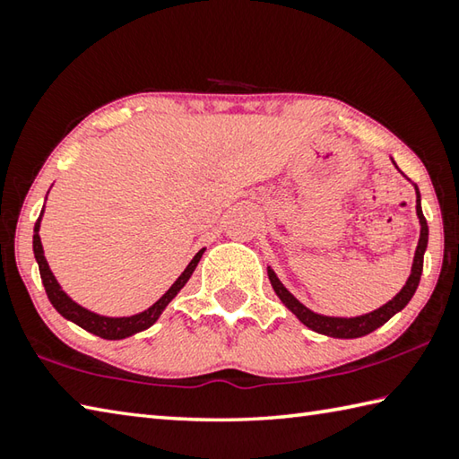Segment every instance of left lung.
<instances>
[{
    "instance_id": "8db88e82",
    "label": "left lung",
    "mask_w": 459,
    "mask_h": 459,
    "mask_svg": "<svg viewBox=\"0 0 459 459\" xmlns=\"http://www.w3.org/2000/svg\"><path fill=\"white\" fill-rule=\"evenodd\" d=\"M393 165H395V160H393ZM413 187H415V195H417L415 212H417V217H420L421 231H420V242H417V247H415L411 274H409L405 286L401 288V290L395 296H393V299L387 304H383V307H379L377 310L367 312V315H359V316L318 315V312L304 307V304L299 299H296L294 294L288 292V288L282 282H280L276 272L268 266V278H270L272 288H274L276 296L280 300H282L284 307L290 310L292 315L299 318L304 326H308L310 331H315L318 334L333 336V339H359V336H365L368 333L377 331V328L387 323L391 316H395L397 312H401L407 307L409 300L413 299L417 286H420L421 272H423V254H425V250H428V238H429L428 221H425L423 209H421L420 189H417V185H413Z\"/></svg>"
}]
</instances>
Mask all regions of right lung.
Listing matches in <instances>:
<instances>
[{"instance_id":"right-lung-1","label":"right lung","mask_w":459,"mask_h":459,"mask_svg":"<svg viewBox=\"0 0 459 459\" xmlns=\"http://www.w3.org/2000/svg\"><path fill=\"white\" fill-rule=\"evenodd\" d=\"M42 215H44V209L39 212V217L34 225V255H36L39 276H42V284L46 288L48 299H50L52 307L58 310L64 318L70 320V323H74L80 328H84V331L100 336V339H107V341L126 339V336H133L141 331H147L149 326L155 325L159 316L163 315V310L167 308V304L171 302L177 294H179V290L185 284L189 282V278L193 272H195L201 255H204V252H205V247H204V250H199L195 255H193V260L187 264V268L181 272V276L175 280L173 286L169 288V290L147 310H143V312H139V315H133V316L96 315V312L80 307L78 302L72 300L70 296L62 290L58 280H56L50 266H48V260H46L44 247H42V239H39V221H42Z\"/></svg>"}]
</instances>
